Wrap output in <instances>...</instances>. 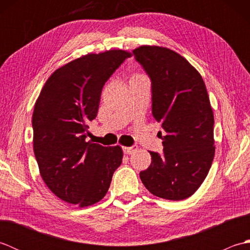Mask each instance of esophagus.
<instances>
[{
  "mask_svg": "<svg viewBox=\"0 0 250 250\" xmlns=\"http://www.w3.org/2000/svg\"><path fill=\"white\" fill-rule=\"evenodd\" d=\"M137 150V146H131V147H124V151L126 155H131Z\"/></svg>",
  "mask_w": 250,
  "mask_h": 250,
  "instance_id": "34e87169",
  "label": "esophagus"
}]
</instances>
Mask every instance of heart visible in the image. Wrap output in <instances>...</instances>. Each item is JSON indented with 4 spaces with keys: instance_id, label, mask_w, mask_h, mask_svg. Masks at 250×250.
<instances>
[{
    "instance_id": "obj_1",
    "label": "heart",
    "mask_w": 250,
    "mask_h": 250,
    "mask_svg": "<svg viewBox=\"0 0 250 250\" xmlns=\"http://www.w3.org/2000/svg\"><path fill=\"white\" fill-rule=\"evenodd\" d=\"M143 76L142 75H135L133 78H132V79H135V78H142Z\"/></svg>"
}]
</instances>
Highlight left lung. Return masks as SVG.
Wrapping results in <instances>:
<instances>
[{"label": "left lung", "mask_w": 250, "mask_h": 250, "mask_svg": "<svg viewBox=\"0 0 250 250\" xmlns=\"http://www.w3.org/2000/svg\"><path fill=\"white\" fill-rule=\"evenodd\" d=\"M135 60L151 81L152 116L162 125L163 155L149 151L151 164L140 173L147 190L180 201L199 189L215 155L214 114L203 78L168 48L141 46Z\"/></svg>", "instance_id": "left-lung-1"}]
</instances>
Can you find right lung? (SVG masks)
<instances>
[{
	"label": "right lung",
	"mask_w": 250,
	"mask_h": 250,
	"mask_svg": "<svg viewBox=\"0 0 250 250\" xmlns=\"http://www.w3.org/2000/svg\"><path fill=\"white\" fill-rule=\"evenodd\" d=\"M128 51L89 54L58 68L47 79L33 116V149L41 176L58 198L79 207L102 200L122 162L120 146L87 142L105 83Z\"/></svg>",
	"instance_id": "obj_1"
}]
</instances>
